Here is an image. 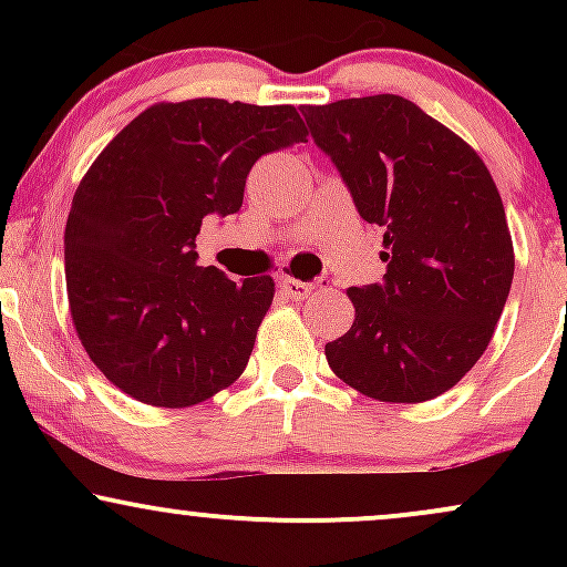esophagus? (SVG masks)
Here are the masks:
<instances>
[{
	"mask_svg": "<svg viewBox=\"0 0 567 567\" xmlns=\"http://www.w3.org/2000/svg\"><path fill=\"white\" fill-rule=\"evenodd\" d=\"M279 290H282L290 301H303V298H309L311 292H315L311 285H303V282H298V279H290V277H285L282 282H279Z\"/></svg>",
	"mask_w": 567,
	"mask_h": 567,
	"instance_id": "1",
	"label": "esophagus"
}]
</instances>
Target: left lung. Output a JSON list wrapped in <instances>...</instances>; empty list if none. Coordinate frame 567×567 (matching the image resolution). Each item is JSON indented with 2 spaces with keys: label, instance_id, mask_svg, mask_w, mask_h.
Returning <instances> with one entry per match:
<instances>
[{
  "label": "left lung",
  "instance_id": "obj_1",
  "mask_svg": "<svg viewBox=\"0 0 567 567\" xmlns=\"http://www.w3.org/2000/svg\"><path fill=\"white\" fill-rule=\"evenodd\" d=\"M301 112L386 247L383 282L347 290L354 322L324 347L328 365L373 400H434L483 357L509 298L514 247L491 171L408 97Z\"/></svg>",
  "mask_w": 567,
  "mask_h": 567
}]
</instances>
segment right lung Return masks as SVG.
I'll list each match as a JSON object with an SVG mask.
<instances>
[{
	"label": "right lung",
	"mask_w": 567,
	"mask_h": 567,
	"mask_svg": "<svg viewBox=\"0 0 567 567\" xmlns=\"http://www.w3.org/2000/svg\"><path fill=\"white\" fill-rule=\"evenodd\" d=\"M296 106L224 97L154 103L97 154L66 220L69 309L84 351L116 389L188 408L250 360L275 279L234 282L197 266L202 218L243 207L258 157L306 141Z\"/></svg>",
	"instance_id": "obj_1"
}]
</instances>
